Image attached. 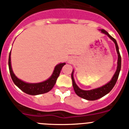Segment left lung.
Returning <instances> with one entry per match:
<instances>
[{
    "mask_svg": "<svg viewBox=\"0 0 129 129\" xmlns=\"http://www.w3.org/2000/svg\"><path fill=\"white\" fill-rule=\"evenodd\" d=\"M102 33H104V34L107 35L108 37H109L110 39L114 42L116 46V51L118 53V66H117V69L116 73H114L113 77L112 78L111 80L110 81L109 83L105 84L104 86L101 87L97 88V89H92V90H84L82 89H80L78 87L77 85L76 84L74 80V77H73V71L72 72L71 74V78H72V82H73V89L75 90V92L76 94L78 96L81 97V98L85 99L87 100H96L99 98H101L102 97L108 94L112 89V88L114 87L116 83L117 82V80L118 78V76H119V72L121 70V55L119 51V48H118V44L116 42V40L114 39L113 37H111L109 33L107 32L105 30L102 29L101 30Z\"/></svg>",
    "mask_w": 129,
    "mask_h": 129,
    "instance_id": "1",
    "label": "left lung"
}]
</instances>
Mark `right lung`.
<instances>
[{
  "instance_id": "right-lung-1",
  "label": "right lung",
  "mask_w": 129,
  "mask_h": 129,
  "mask_svg": "<svg viewBox=\"0 0 129 129\" xmlns=\"http://www.w3.org/2000/svg\"><path fill=\"white\" fill-rule=\"evenodd\" d=\"M8 65H9L10 75H11V79H12L14 83L25 93L30 95H38L46 93V92L50 91L53 89L54 84L56 83L58 77L60 75L61 69L63 67V66L66 65V63H61L56 65L54 67V70L51 76L49 78L47 79V80L44 81V82L37 83H29L24 82L22 81L21 80L18 79L15 75L12 70V68H11V52L10 53V55H9Z\"/></svg>"
}]
</instances>
